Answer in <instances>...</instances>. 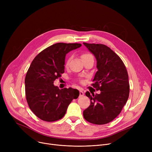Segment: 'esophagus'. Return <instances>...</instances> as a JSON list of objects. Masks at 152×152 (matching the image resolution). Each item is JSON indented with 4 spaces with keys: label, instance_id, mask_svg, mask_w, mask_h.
<instances>
[{
    "label": "esophagus",
    "instance_id": "34e87169",
    "mask_svg": "<svg viewBox=\"0 0 152 152\" xmlns=\"http://www.w3.org/2000/svg\"><path fill=\"white\" fill-rule=\"evenodd\" d=\"M84 92H83V91H79V96L80 97H83V95H84Z\"/></svg>",
    "mask_w": 152,
    "mask_h": 152
}]
</instances>
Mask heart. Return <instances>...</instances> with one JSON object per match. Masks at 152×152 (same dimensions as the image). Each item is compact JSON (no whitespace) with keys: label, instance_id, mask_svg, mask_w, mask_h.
Segmentation results:
<instances>
[{"label":"heart","instance_id":"heart-1","mask_svg":"<svg viewBox=\"0 0 152 152\" xmlns=\"http://www.w3.org/2000/svg\"><path fill=\"white\" fill-rule=\"evenodd\" d=\"M91 57H93V56H92V54H91V53H82L81 55V59H82L83 61H84V60H86V59H87V58H91ZM69 60H70V58H68V60H67L66 62V65H68V64Z\"/></svg>","mask_w":152,"mask_h":152}]
</instances>
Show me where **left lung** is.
Listing matches in <instances>:
<instances>
[{"mask_svg": "<svg viewBox=\"0 0 152 152\" xmlns=\"http://www.w3.org/2000/svg\"><path fill=\"white\" fill-rule=\"evenodd\" d=\"M83 44L97 60L98 71L92 86L101 91L95 95L86 92L91 105L83 111V116L91 123L105 124L121 113L128 99V74L122 60L110 47L101 44Z\"/></svg>", "mask_w": 152, "mask_h": 152, "instance_id": "obj_1", "label": "left lung"}]
</instances>
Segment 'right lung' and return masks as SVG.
I'll return each instance as SVG.
<instances>
[{"instance_id": "add662e5", "label": "right lung", "mask_w": 152, "mask_h": 152, "mask_svg": "<svg viewBox=\"0 0 152 152\" xmlns=\"http://www.w3.org/2000/svg\"><path fill=\"white\" fill-rule=\"evenodd\" d=\"M81 44L57 43L40 52L32 61L25 77V94L29 108L39 118L52 122L65 115L69 103L79 92L71 87L60 89L53 85L65 71L66 55Z\"/></svg>"}]
</instances>
